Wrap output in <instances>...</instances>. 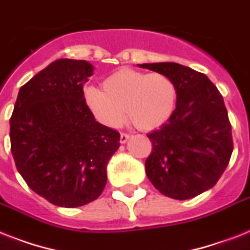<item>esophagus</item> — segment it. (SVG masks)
Instances as JSON below:
<instances>
[{
  "mask_svg": "<svg viewBox=\"0 0 250 250\" xmlns=\"http://www.w3.org/2000/svg\"><path fill=\"white\" fill-rule=\"evenodd\" d=\"M129 140V135L127 133H121V144H125Z\"/></svg>",
  "mask_w": 250,
  "mask_h": 250,
  "instance_id": "1",
  "label": "esophagus"
}]
</instances>
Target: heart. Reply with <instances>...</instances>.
Wrapping results in <instances>:
<instances>
[{
  "label": "heart",
  "instance_id": "1",
  "mask_svg": "<svg viewBox=\"0 0 250 250\" xmlns=\"http://www.w3.org/2000/svg\"><path fill=\"white\" fill-rule=\"evenodd\" d=\"M83 99L87 109L101 125L115 128L122 125L125 110L140 129L158 128L174 110L177 88L164 73H146L122 68L103 82V90L86 87Z\"/></svg>",
  "mask_w": 250,
  "mask_h": 250
}]
</instances>
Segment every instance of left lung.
<instances>
[{
  "mask_svg": "<svg viewBox=\"0 0 250 250\" xmlns=\"http://www.w3.org/2000/svg\"><path fill=\"white\" fill-rule=\"evenodd\" d=\"M139 66L164 73L177 88L167 123L147 135L153 150L145 162L146 176L168 198H194L217 184L234 149L224 97L206 74L177 62Z\"/></svg>",
  "mask_w": 250,
  "mask_h": 250,
  "instance_id": "1",
  "label": "left lung"
}]
</instances>
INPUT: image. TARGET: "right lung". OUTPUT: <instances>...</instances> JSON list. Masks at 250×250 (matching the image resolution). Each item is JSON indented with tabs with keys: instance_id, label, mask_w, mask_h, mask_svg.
<instances>
[{
	"instance_id": "obj_1",
	"label": "right lung",
	"mask_w": 250,
	"mask_h": 250,
	"mask_svg": "<svg viewBox=\"0 0 250 250\" xmlns=\"http://www.w3.org/2000/svg\"><path fill=\"white\" fill-rule=\"evenodd\" d=\"M93 74L86 60L59 59L26 82L10 118L16 169L34 192L58 207L96 200L121 136L96 122L83 99Z\"/></svg>"
}]
</instances>
